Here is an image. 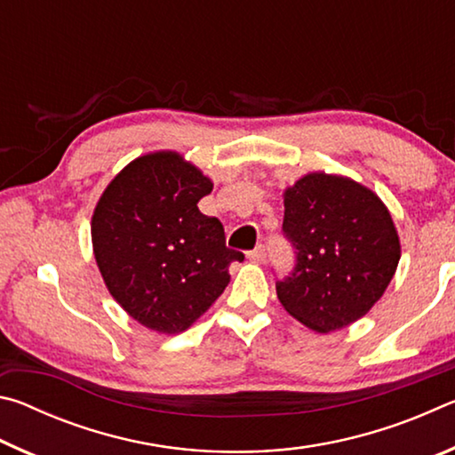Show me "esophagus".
<instances>
[{
  "mask_svg": "<svg viewBox=\"0 0 455 455\" xmlns=\"http://www.w3.org/2000/svg\"><path fill=\"white\" fill-rule=\"evenodd\" d=\"M246 257H249L251 260H255V263H265V259H267V246H265V244H259L255 251L246 252Z\"/></svg>",
  "mask_w": 455,
  "mask_h": 455,
  "instance_id": "esophagus-1",
  "label": "esophagus"
}]
</instances>
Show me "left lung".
Listing matches in <instances>:
<instances>
[{"label":"left lung","mask_w":455,"mask_h":455,"mask_svg":"<svg viewBox=\"0 0 455 455\" xmlns=\"http://www.w3.org/2000/svg\"><path fill=\"white\" fill-rule=\"evenodd\" d=\"M283 236L295 267L276 297L317 333L347 327L379 301L399 263L387 209L359 182L313 172L284 190Z\"/></svg>","instance_id":"1"}]
</instances>
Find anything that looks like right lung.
<instances>
[{
    "instance_id": "add662e5",
    "label": "right lung",
    "mask_w": 455,
    "mask_h": 455,
    "mask_svg": "<svg viewBox=\"0 0 455 455\" xmlns=\"http://www.w3.org/2000/svg\"><path fill=\"white\" fill-rule=\"evenodd\" d=\"M212 182L176 152L136 158L104 190L92 244L110 295L158 333H180L217 301L228 265L225 228L198 211Z\"/></svg>"
}]
</instances>
